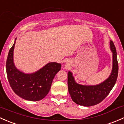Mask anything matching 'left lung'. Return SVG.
Instances as JSON below:
<instances>
[{"label": "left lung", "instance_id": "obj_1", "mask_svg": "<svg viewBox=\"0 0 124 124\" xmlns=\"http://www.w3.org/2000/svg\"><path fill=\"white\" fill-rule=\"evenodd\" d=\"M110 50L113 53V67L108 78L97 85H82L75 81L72 73L68 71V91L72 100L80 106L89 107L99 104L108 95L115 85L118 74V63L115 46L110 41Z\"/></svg>", "mask_w": 124, "mask_h": 124}]
</instances>
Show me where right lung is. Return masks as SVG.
I'll return each instance as SVG.
<instances>
[{
	"instance_id": "1",
	"label": "right lung",
	"mask_w": 124,
	"mask_h": 124,
	"mask_svg": "<svg viewBox=\"0 0 124 124\" xmlns=\"http://www.w3.org/2000/svg\"><path fill=\"white\" fill-rule=\"evenodd\" d=\"M15 43L10 48L6 63L10 86L17 95L26 100H41L48 94L54 76L61 69V64L50 62L33 73H24L17 69L14 63Z\"/></svg>"
}]
</instances>
